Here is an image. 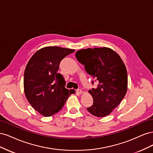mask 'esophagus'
I'll return each instance as SVG.
<instances>
[{"instance_id": "esophagus-1", "label": "esophagus", "mask_w": 153, "mask_h": 153, "mask_svg": "<svg viewBox=\"0 0 153 153\" xmlns=\"http://www.w3.org/2000/svg\"><path fill=\"white\" fill-rule=\"evenodd\" d=\"M76 93L78 94H81L82 93V89H77L76 91Z\"/></svg>"}]
</instances>
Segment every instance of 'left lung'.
I'll return each instance as SVG.
<instances>
[{
  "instance_id": "obj_1",
  "label": "left lung",
  "mask_w": 153,
  "mask_h": 153,
  "mask_svg": "<svg viewBox=\"0 0 153 153\" xmlns=\"http://www.w3.org/2000/svg\"><path fill=\"white\" fill-rule=\"evenodd\" d=\"M75 56L84 65L87 73L99 82L96 88L89 91L93 105L87 110L98 117L110 114L127 92V70L123 60L115 51L106 47L82 49L77 51Z\"/></svg>"
}]
</instances>
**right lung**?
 Returning a JSON list of instances; mask_svg holds the SVG:
<instances>
[{"label": "right lung", "instance_id": "add662e5", "mask_svg": "<svg viewBox=\"0 0 153 153\" xmlns=\"http://www.w3.org/2000/svg\"><path fill=\"white\" fill-rule=\"evenodd\" d=\"M75 50L59 47L41 48L27 63L24 78V92L29 103L45 117L61 110L75 90L65 88L66 82L58 73L59 64Z\"/></svg>", "mask_w": 153, "mask_h": 153}]
</instances>
